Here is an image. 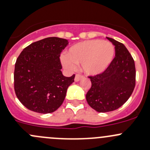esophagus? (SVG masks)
<instances>
[{
	"label": "esophagus",
	"instance_id": "obj_1",
	"mask_svg": "<svg viewBox=\"0 0 150 150\" xmlns=\"http://www.w3.org/2000/svg\"><path fill=\"white\" fill-rule=\"evenodd\" d=\"M82 78H83L82 75H79V74H77L75 77V82H78V81H80L81 79H82Z\"/></svg>",
	"mask_w": 150,
	"mask_h": 150
}]
</instances>
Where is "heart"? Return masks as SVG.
<instances>
[{"instance_id": "obj_1", "label": "heart", "mask_w": 150, "mask_h": 150, "mask_svg": "<svg viewBox=\"0 0 150 150\" xmlns=\"http://www.w3.org/2000/svg\"><path fill=\"white\" fill-rule=\"evenodd\" d=\"M115 55V48L111 43L102 40H85L73 45L62 57L67 69H75L81 64L83 71L88 75H97L107 69Z\"/></svg>"}]
</instances>
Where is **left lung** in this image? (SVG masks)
<instances>
[{
  "instance_id": "1",
  "label": "left lung",
  "mask_w": 150,
  "mask_h": 150,
  "mask_svg": "<svg viewBox=\"0 0 150 150\" xmlns=\"http://www.w3.org/2000/svg\"><path fill=\"white\" fill-rule=\"evenodd\" d=\"M115 48V57L104 72L88 77L91 87L86 100L99 112H107L120 107L129 99L136 84V68L133 57L126 47L107 37Z\"/></svg>"
}]
</instances>
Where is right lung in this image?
I'll use <instances>...</instances> for the list:
<instances>
[{
    "label": "right lung",
    "mask_w": 150,
    "mask_h": 150,
    "mask_svg": "<svg viewBox=\"0 0 150 150\" xmlns=\"http://www.w3.org/2000/svg\"><path fill=\"white\" fill-rule=\"evenodd\" d=\"M68 40L50 37L24 48L15 64L14 91L28 110L42 114L56 111L65 98L75 75H63L60 54Z\"/></svg>",
    "instance_id": "obj_1"
}]
</instances>
